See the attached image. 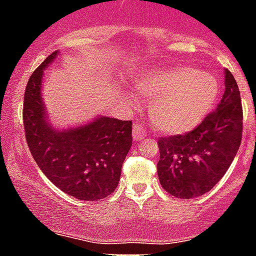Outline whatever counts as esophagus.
<instances>
[{
  "label": "esophagus",
  "instance_id": "obj_1",
  "mask_svg": "<svg viewBox=\"0 0 256 256\" xmlns=\"http://www.w3.org/2000/svg\"><path fill=\"white\" fill-rule=\"evenodd\" d=\"M147 136V132H146L144 128L139 124H134L132 126V138L135 142H139L142 139H144Z\"/></svg>",
  "mask_w": 256,
  "mask_h": 256
}]
</instances>
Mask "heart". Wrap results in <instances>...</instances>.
<instances>
[{
	"label": "heart",
	"mask_w": 256,
	"mask_h": 256,
	"mask_svg": "<svg viewBox=\"0 0 256 256\" xmlns=\"http://www.w3.org/2000/svg\"><path fill=\"white\" fill-rule=\"evenodd\" d=\"M135 90L152 98L150 118L165 134H184L200 124L218 95L214 75L177 64L146 70L134 80Z\"/></svg>",
	"instance_id": "heart-1"
}]
</instances>
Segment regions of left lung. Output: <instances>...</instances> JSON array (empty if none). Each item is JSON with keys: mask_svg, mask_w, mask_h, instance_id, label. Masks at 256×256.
<instances>
[{"mask_svg": "<svg viewBox=\"0 0 256 256\" xmlns=\"http://www.w3.org/2000/svg\"><path fill=\"white\" fill-rule=\"evenodd\" d=\"M241 95L237 82L225 70V91L216 110L192 132L158 142L161 186L182 199L202 196L226 173L242 140Z\"/></svg>", "mask_w": 256, "mask_h": 256, "instance_id": "obj_1", "label": "left lung"}]
</instances>
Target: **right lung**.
I'll list each match as a JSON object with an SVG mask.
<instances>
[{"label": "right lung", "mask_w": 256, "mask_h": 256, "mask_svg": "<svg viewBox=\"0 0 256 256\" xmlns=\"http://www.w3.org/2000/svg\"><path fill=\"white\" fill-rule=\"evenodd\" d=\"M53 52L32 72L24 92L23 124L36 164L53 184L79 200H98L117 188L124 158L132 144V121L100 116L74 128H54L42 102L44 70Z\"/></svg>", "instance_id": "1"}]
</instances>
